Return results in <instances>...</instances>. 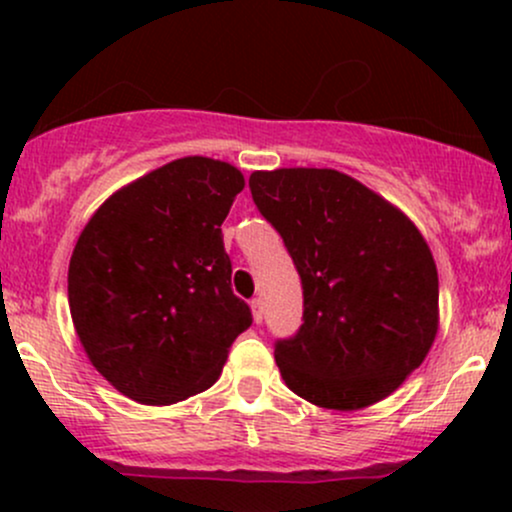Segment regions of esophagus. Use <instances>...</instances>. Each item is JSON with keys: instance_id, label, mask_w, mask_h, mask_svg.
<instances>
[{"instance_id": "34e87169", "label": "esophagus", "mask_w": 512, "mask_h": 512, "mask_svg": "<svg viewBox=\"0 0 512 512\" xmlns=\"http://www.w3.org/2000/svg\"><path fill=\"white\" fill-rule=\"evenodd\" d=\"M250 308H252V317H255V322H262V298H252Z\"/></svg>"}]
</instances>
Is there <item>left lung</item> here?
<instances>
[{"mask_svg":"<svg viewBox=\"0 0 512 512\" xmlns=\"http://www.w3.org/2000/svg\"><path fill=\"white\" fill-rule=\"evenodd\" d=\"M250 192L303 286V325L274 344L284 383L325 409L385 399L438 332V272L419 228L332 168L257 170Z\"/></svg>","mask_w":512,"mask_h":512,"instance_id":"1","label":"left lung"}]
</instances>
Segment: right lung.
<instances>
[{"mask_svg":"<svg viewBox=\"0 0 512 512\" xmlns=\"http://www.w3.org/2000/svg\"><path fill=\"white\" fill-rule=\"evenodd\" d=\"M243 187L231 163L178 158L105 199L76 240L74 330L98 373L134 402L204 392L252 325L221 233Z\"/></svg>","mask_w":512,"mask_h":512,"instance_id":"right-lung-1","label":"right lung"}]
</instances>
